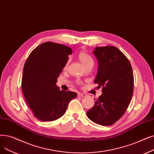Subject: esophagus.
<instances>
[{
    "label": "esophagus",
    "instance_id": "obj_1",
    "mask_svg": "<svg viewBox=\"0 0 154 154\" xmlns=\"http://www.w3.org/2000/svg\"><path fill=\"white\" fill-rule=\"evenodd\" d=\"M77 96L79 97H85L87 95L85 94H82V93H81V92H79Z\"/></svg>",
    "mask_w": 154,
    "mask_h": 154
}]
</instances>
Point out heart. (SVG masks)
Listing matches in <instances>:
<instances>
[{
	"instance_id": "1",
	"label": "heart",
	"mask_w": 154,
	"mask_h": 154,
	"mask_svg": "<svg viewBox=\"0 0 154 154\" xmlns=\"http://www.w3.org/2000/svg\"><path fill=\"white\" fill-rule=\"evenodd\" d=\"M80 62L83 66H85L89 63H93V60L92 57L84 51H82L79 53L78 55Z\"/></svg>"
}]
</instances>
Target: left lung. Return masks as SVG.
I'll list each match as a JSON object with an SVG mask.
<instances>
[{
    "label": "left lung",
    "instance_id": "obj_1",
    "mask_svg": "<svg viewBox=\"0 0 154 154\" xmlns=\"http://www.w3.org/2000/svg\"><path fill=\"white\" fill-rule=\"evenodd\" d=\"M98 61L94 83L103 88L102 94L87 116L97 124L109 126L122 117L133 93V74L128 59L115 46L96 47Z\"/></svg>",
    "mask_w": 154,
    "mask_h": 154
}]
</instances>
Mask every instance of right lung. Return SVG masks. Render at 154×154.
Wrapping results in <instances>:
<instances>
[{
    "label": "right lung",
    "instance_id": "1",
    "mask_svg": "<svg viewBox=\"0 0 154 154\" xmlns=\"http://www.w3.org/2000/svg\"><path fill=\"white\" fill-rule=\"evenodd\" d=\"M70 47L45 42L33 50L25 62L22 91L33 115L43 122H52L62 117L69 102L77 93L60 91L57 78L72 55Z\"/></svg>",
    "mask_w": 154,
    "mask_h": 154
}]
</instances>
